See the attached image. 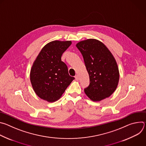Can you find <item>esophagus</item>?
<instances>
[{
	"mask_svg": "<svg viewBox=\"0 0 146 146\" xmlns=\"http://www.w3.org/2000/svg\"><path fill=\"white\" fill-rule=\"evenodd\" d=\"M75 79H76V80H77V81H78V80L79 78H78V75H76V76H75Z\"/></svg>",
	"mask_w": 146,
	"mask_h": 146,
	"instance_id": "34e87169",
	"label": "esophagus"
}]
</instances>
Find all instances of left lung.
<instances>
[{
  "mask_svg": "<svg viewBox=\"0 0 146 146\" xmlns=\"http://www.w3.org/2000/svg\"><path fill=\"white\" fill-rule=\"evenodd\" d=\"M81 52L90 77V85L84 88L88 97L94 102L109 97L119 81L117 62L106 46L96 39H87L76 44Z\"/></svg>",
  "mask_w": 146,
  "mask_h": 146,
  "instance_id": "1",
  "label": "left lung"
}]
</instances>
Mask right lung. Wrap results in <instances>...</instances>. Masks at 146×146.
Returning a JSON list of instances; mask_svg holds the SVG:
<instances>
[{"mask_svg":"<svg viewBox=\"0 0 146 146\" xmlns=\"http://www.w3.org/2000/svg\"><path fill=\"white\" fill-rule=\"evenodd\" d=\"M71 41L55 40L40 52L31 70L30 79L36 95L48 102L58 100L74 79L70 76L61 56L71 45Z\"/></svg>","mask_w":146,"mask_h":146,"instance_id":"obj_1","label":"right lung"}]
</instances>
